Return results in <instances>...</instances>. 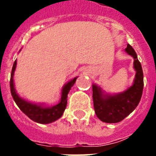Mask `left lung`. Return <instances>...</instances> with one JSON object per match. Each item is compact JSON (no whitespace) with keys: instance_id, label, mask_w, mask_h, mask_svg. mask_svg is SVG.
<instances>
[{"instance_id":"1","label":"left lung","mask_w":156,"mask_h":156,"mask_svg":"<svg viewBox=\"0 0 156 156\" xmlns=\"http://www.w3.org/2000/svg\"><path fill=\"white\" fill-rule=\"evenodd\" d=\"M126 52L134 59L135 79L132 87L123 93L116 95H104L96 85H92L93 103L96 116L106 123L120 122L136 108L141 100L143 90V72L135 51L127 44Z\"/></svg>"}]
</instances>
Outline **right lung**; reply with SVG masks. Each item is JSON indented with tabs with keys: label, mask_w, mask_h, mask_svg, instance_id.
Listing matches in <instances>:
<instances>
[{
	"label": "right lung",
	"mask_w": 156,
	"mask_h": 156,
	"mask_svg": "<svg viewBox=\"0 0 156 156\" xmlns=\"http://www.w3.org/2000/svg\"><path fill=\"white\" fill-rule=\"evenodd\" d=\"M16 64H17V61H14L13 68H12L9 86H10L11 95L13 96V100L15 101L16 104L18 105L21 111L24 114H26L30 120L40 124L51 123V122H53L60 118L63 115L64 111L67 105V95H68L69 91L73 86L77 78L72 79L70 82H69L62 89V93H61V101L59 104L52 107H43L41 105L27 102V101L21 99L18 95V94L16 93L13 79V73H14L16 68Z\"/></svg>",
	"instance_id": "add662e5"
}]
</instances>
